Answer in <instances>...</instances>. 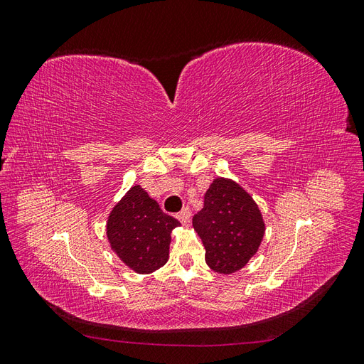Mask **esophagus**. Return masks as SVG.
Returning a JSON list of instances; mask_svg holds the SVG:
<instances>
[{
	"label": "esophagus",
	"mask_w": 364,
	"mask_h": 364,
	"mask_svg": "<svg viewBox=\"0 0 364 364\" xmlns=\"http://www.w3.org/2000/svg\"><path fill=\"white\" fill-rule=\"evenodd\" d=\"M178 218L181 220V222H182L183 225H188V223H190V218H191L190 208H183L182 211L178 214Z\"/></svg>",
	"instance_id": "esophagus-1"
}]
</instances>
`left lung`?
<instances>
[{
    "label": "left lung",
    "mask_w": 364,
    "mask_h": 364,
    "mask_svg": "<svg viewBox=\"0 0 364 364\" xmlns=\"http://www.w3.org/2000/svg\"><path fill=\"white\" fill-rule=\"evenodd\" d=\"M193 226L206 249L205 261L217 273L243 269L259 249L266 223L253 197L228 178H215Z\"/></svg>",
    "instance_id": "8db88e82"
}]
</instances>
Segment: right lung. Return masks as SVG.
<instances>
[{
    "label": "right lung",
    "mask_w": 364,
    "mask_h": 364,
    "mask_svg": "<svg viewBox=\"0 0 364 364\" xmlns=\"http://www.w3.org/2000/svg\"><path fill=\"white\" fill-rule=\"evenodd\" d=\"M181 226L141 185L115 203L106 222L109 246L129 269L149 274L168 261L171 232Z\"/></svg>",
    "instance_id": "right-lung-1"
}]
</instances>
